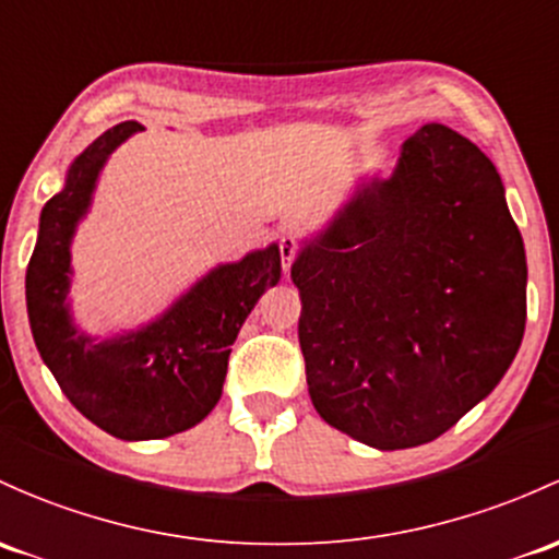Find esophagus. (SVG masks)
<instances>
[{"label": "esophagus", "instance_id": "34e87169", "mask_svg": "<svg viewBox=\"0 0 559 559\" xmlns=\"http://www.w3.org/2000/svg\"><path fill=\"white\" fill-rule=\"evenodd\" d=\"M278 249H281V264H284V270L289 273L292 262L297 260V240L292 238V235H284V238L278 240Z\"/></svg>", "mask_w": 559, "mask_h": 559}]
</instances>
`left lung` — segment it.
Wrapping results in <instances>:
<instances>
[{
	"label": "left lung",
	"instance_id": "1",
	"mask_svg": "<svg viewBox=\"0 0 559 559\" xmlns=\"http://www.w3.org/2000/svg\"><path fill=\"white\" fill-rule=\"evenodd\" d=\"M292 281L316 413L378 450L442 437L501 383L525 334V246L501 176L439 122L305 240Z\"/></svg>",
	"mask_w": 559,
	"mask_h": 559
}]
</instances>
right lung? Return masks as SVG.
<instances>
[{
	"instance_id": "add662e5",
	"label": "right lung",
	"mask_w": 559,
	"mask_h": 559,
	"mask_svg": "<svg viewBox=\"0 0 559 559\" xmlns=\"http://www.w3.org/2000/svg\"><path fill=\"white\" fill-rule=\"evenodd\" d=\"M144 126L128 120L102 133L45 203L26 270V308L39 356L69 402L126 442L166 439L198 426L222 396L230 345L267 286L281 281V249L270 243L243 260L216 264L166 313L117 337L74 326L69 310L72 238L87 214L111 152Z\"/></svg>"
}]
</instances>
